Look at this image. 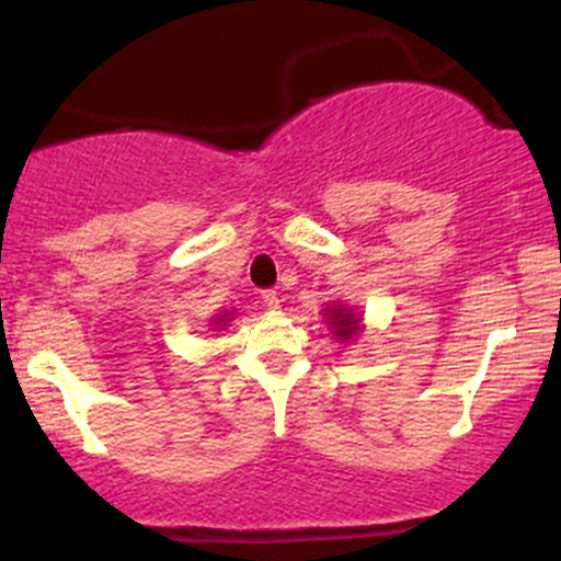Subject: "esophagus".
Segmentation results:
<instances>
[{
    "label": "esophagus",
    "instance_id": "obj_1",
    "mask_svg": "<svg viewBox=\"0 0 561 561\" xmlns=\"http://www.w3.org/2000/svg\"><path fill=\"white\" fill-rule=\"evenodd\" d=\"M261 298H263V302H266L268 308H279V295H276L274 289H266V293H263Z\"/></svg>",
    "mask_w": 561,
    "mask_h": 561
}]
</instances>
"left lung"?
Instances as JSON below:
<instances>
[{
  "instance_id": "8db88e82",
  "label": "left lung",
  "mask_w": 561,
  "mask_h": 561,
  "mask_svg": "<svg viewBox=\"0 0 561 561\" xmlns=\"http://www.w3.org/2000/svg\"><path fill=\"white\" fill-rule=\"evenodd\" d=\"M332 324H334V332H337V337H345V340L358 330L356 319H353V313H347L345 308H337V311H334Z\"/></svg>"
}]
</instances>
